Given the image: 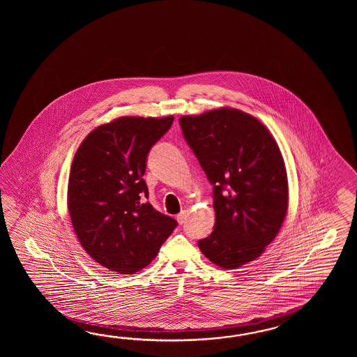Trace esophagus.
Instances as JSON below:
<instances>
[{
    "instance_id": "34e87169",
    "label": "esophagus",
    "mask_w": 357,
    "mask_h": 357,
    "mask_svg": "<svg viewBox=\"0 0 357 357\" xmlns=\"http://www.w3.org/2000/svg\"><path fill=\"white\" fill-rule=\"evenodd\" d=\"M188 220V212L186 211H182L180 214H177V222L180 223V225H183L185 222Z\"/></svg>"
}]
</instances>
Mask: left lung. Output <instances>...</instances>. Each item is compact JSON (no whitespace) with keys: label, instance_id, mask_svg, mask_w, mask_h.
<instances>
[{"label":"left lung","instance_id":"obj_1","mask_svg":"<svg viewBox=\"0 0 357 357\" xmlns=\"http://www.w3.org/2000/svg\"><path fill=\"white\" fill-rule=\"evenodd\" d=\"M182 134L213 185L215 225L199 240L214 264L235 269L258 258L289 208L281 151L266 126L235 108L180 117Z\"/></svg>","mask_w":357,"mask_h":357}]
</instances>
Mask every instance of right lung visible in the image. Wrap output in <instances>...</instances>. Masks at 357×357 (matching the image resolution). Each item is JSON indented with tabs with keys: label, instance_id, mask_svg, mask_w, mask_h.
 I'll list each match as a JSON object with an SVG mask.
<instances>
[{
	"label": "right lung",
	"instance_id": "right-lung-1",
	"mask_svg": "<svg viewBox=\"0 0 357 357\" xmlns=\"http://www.w3.org/2000/svg\"><path fill=\"white\" fill-rule=\"evenodd\" d=\"M174 116L120 117L93 130L76 151L68 206L84 250L100 266L137 273L157 257L177 222L155 211L143 180L153 145Z\"/></svg>",
	"mask_w": 357,
	"mask_h": 357
}]
</instances>
